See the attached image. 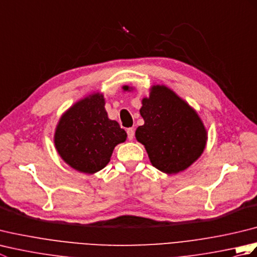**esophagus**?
Returning a JSON list of instances; mask_svg holds the SVG:
<instances>
[{
  "instance_id": "esophagus-1",
  "label": "esophagus",
  "mask_w": 257,
  "mask_h": 257,
  "mask_svg": "<svg viewBox=\"0 0 257 257\" xmlns=\"http://www.w3.org/2000/svg\"><path fill=\"white\" fill-rule=\"evenodd\" d=\"M127 135H128V139L129 140H133L134 139V136H135L134 128H128L127 129Z\"/></svg>"
}]
</instances>
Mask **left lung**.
<instances>
[{
	"label": "left lung",
	"mask_w": 257,
	"mask_h": 257,
	"mask_svg": "<svg viewBox=\"0 0 257 257\" xmlns=\"http://www.w3.org/2000/svg\"><path fill=\"white\" fill-rule=\"evenodd\" d=\"M140 114L145 124L136 130V138L158 170L169 174L183 171L203 152L206 132L200 117L167 87H152L149 98L143 99Z\"/></svg>",
	"instance_id": "8db88e82"
}]
</instances>
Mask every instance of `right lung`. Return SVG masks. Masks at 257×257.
<instances>
[{"label":"right lung","instance_id":"obj_1","mask_svg":"<svg viewBox=\"0 0 257 257\" xmlns=\"http://www.w3.org/2000/svg\"><path fill=\"white\" fill-rule=\"evenodd\" d=\"M127 134L108 118L102 95L94 94L65 112L55 133L58 154L68 165L84 173H95L110 161L113 148Z\"/></svg>","mask_w":257,"mask_h":257}]
</instances>
